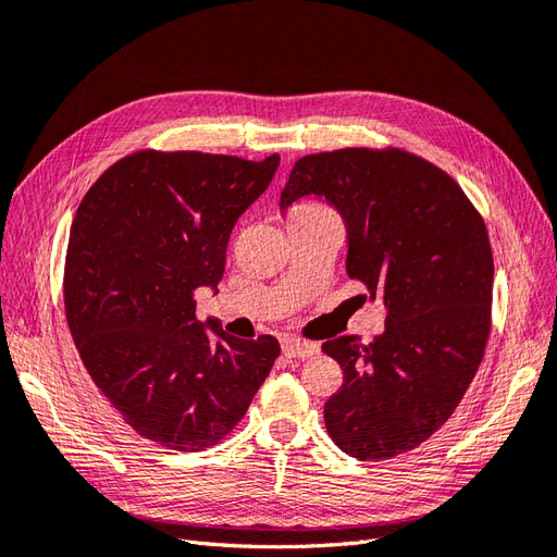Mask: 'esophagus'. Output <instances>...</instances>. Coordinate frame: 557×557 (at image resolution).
<instances>
[{"mask_svg": "<svg viewBox=\"0 0 557 557\" xmlns=\"http://www.w3.org/2000/svg\"><path fill=\"white\" fill-rule=\"evenodd\" d=\"M281 350L285 358H311L318 352V346L311 342L295 339V336H285V339L281 342Z\"/></svg>", "mask_w": 557, "mask_h": 557, "instance_id": "obj_1", "label": "esophagus"}]
</instances>
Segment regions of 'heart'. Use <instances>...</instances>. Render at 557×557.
Returning <instances> with one entry per match:
<instances>
[{"mask_svg": "<svg viewBox=\"0 0 557 557\" xmlns=\"http://www.w3.org/2000/svg\"><path fill=\"white\" fill-rule=\"evenodd\" d=\"M315 213H325V209L313 205V201H301V205L290 209L288 221H297V218H309V215H315Z\"/></svg>", "mask_w": 557, "mask_h": 557, "instance_id": "b5f03b06", "label": "heart"}]
</instances>
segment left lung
Instances as JSON below:
<instances>
[{"label": "left lung", "mask_w": 557, "mask_h": 557, "mask_svg": "<svg viewBox=\"0 0 557 557\" xmlns=\"http://www.w3.org/2000/svg\"><path fill=\"white\" fill-rule=\"evenodd\" d=\"M323 197L346 223V272L383 301L372 344H323L344 385L325 401V428L350 458L413 450L458 407L491 334L493 250L483 218L440 166L387 148H342L295 162L281 211Z\"/></svg>", "instance_id": "1"}]
</instances>
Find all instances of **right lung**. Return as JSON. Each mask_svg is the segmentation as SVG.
Masks as SVG:
<instances>
[{
	"mask_svg": "<svg viewBox=\"0 0 557 557\" xmlns=\"http://www.w3.org/2000/svg\"><path fill=\"white\" fill-rule=\"evenodd\" d=\"M278 162L139 150L81 201L66 323L90 379L144 440L185 453L218 444L272 372L274 336L237 339L221 320L199 323L195 293H218L232 227Z\"/></svg>",
	"mask_w": 557,
	"mask_h": 557,
	"instance_id": "right-lung-1",
	"label": "right lung"
}]
</instances>
